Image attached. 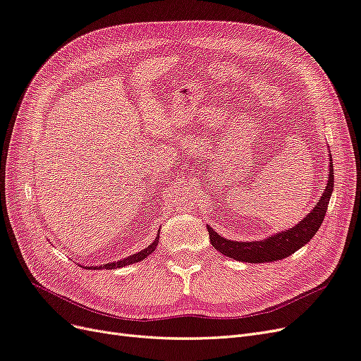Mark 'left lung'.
Returning <instances> with one entry per match:
<instances>
[{
    "instance_id": "1",
    "label": "left lung",
    "mask_w": 361,
    "mask_h": 361,
    "mask_svg": "<svg viewBox=\"0 0 361 361\" xmlns=\"http://www.w3.org/2000/svg\"><path fill=\"white\" fill-rule=\"evenodd\" d=\"M330 157V170H329V182L322 192V197L314 204L313 209L305 215L297 226L290 227L289 231H283L280 233L272 235L262 241L241 243L233 239H226L214 232L211 226H207L211 244L215 250L220 251L224 256L232 257L235 260L248 262V264H264V262H274L285 259L295 251L307 244L314 233L319 231L326 212V206L330 203V197L334 187V171L333 162Z\"/></svg>"
}]
</instances>
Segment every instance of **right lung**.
I'll list each match as a JSON object with an SVG mask.
<instances>
[{
    "mask_svg": "<svg viewBox=\"0 0 361 361\" xmlns=\"http://www.w3.org/2000/svg\"><path fill=\"white\" fill-rule=\"evenodd\" d=\"M158 243H159V235L154 239V243H152L149 247H146L145 250L138 251V253H135V255H133V256H128V257H125V259H122V260H118V262H111V264H106V265L99 267V268H97V267H87L85 269H101V268H105V269H116V268H122V267H126V265H130V264H135V262H141L143 259H146L149 255L154 253L157 245H158Z\"/></svg>",
    "mask_w": 361,
    "mask_h": 361,
    "instance_id": "right-lung-1",
    "label": "right lung"
}]
</instances>
